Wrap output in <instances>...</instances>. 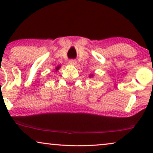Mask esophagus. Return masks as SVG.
<instances>
[{"label": "esophagus", "instance_id": "34e87169", "mask_svg": "<svg viewBox=\"0 0 153 153\" xmlns=\"http://www.w3.org/2000/svg\"><path fill=\"white\" fill-rule=\"evenodd\" d=\"M69 62L71 63V65H76V63H77V61L75 60V59H70Z\"/></svg>", "mask_w": 153, "mask_h": 153}]
</instances>
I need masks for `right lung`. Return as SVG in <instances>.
<instances>
[{"label": "right lung", "instance_id": "right-lung-1", "mask_svg": "<svg viewBox=\"0 0 153 153\" xmlns=\"http://www.w3.org/2000/svg\"><path fill=\"white\" fill-rule=\"evenodd\" d=\"M56 69H57V70H58V69H59V67H57V68H56Z\"/></svg>", "mask_w": 153, "mask_h": 153}]
</instances>
